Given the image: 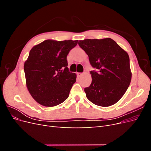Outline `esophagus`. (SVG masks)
Masks as SVG:
<instances>
[{
	"label": "esophagus",
	"instance_id": "obj_1",
	"mask_svg": "<svg viewBox=\"0 0 151 151\" xmlns=\"http://www.w3.org/2000/svg\"><path fill=\"white\" fill-rule=\"evenodd\" d=\"M84 74H83V73H79V72H77V76H78L79 77H81V76H83Z\"/></svg>",
	"mask_w": 151,
	"mask_h": 151
}]
</instances>
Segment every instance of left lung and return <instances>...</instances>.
I'll list each match as a JSON object with an SVG mask.
<instances>
[{
    "instance_id": "8db88e82",
    "label": "left lung",
    "mask_w": 151,
    "mask_h": 151,
    "mask_svg": "<svg viewBox=\"0 0 151 151\" xmlns=\"http://www.w3.org/2000/svg\"><path fill=\"white\" fill-rule=\"evenodd\" d=\"M79 47L89 57L92 82L84 88L86 97L98 106L108 107L122 98L130 84L132 72L127 52L113 40H80Z\"/></svg>"
}]
</instances>
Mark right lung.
Wrapping results in <instances>:
<instances>
[{
    "label": "right lung",
    "instance_id": "obj_1",
    "mask_svg": "<svg viewBox=\"0 0 151 151\" xmlns=\"http://www.w3.org/2000/svg\"><path fill=\"white\" fill-rule=\"evenodd\" d=\"M77 40H47L31 48L24 62L26 83L35 101L52 107L67 99L76 74L67 67V56Z\"/></svg>",
    "mask_w": 151,
    "mask_h": 151
}]
</instances>
